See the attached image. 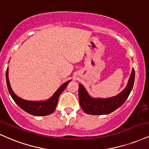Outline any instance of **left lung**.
Returning <instances> with one entry per match:
<instances>
[{"instance_id": "left-lung-1", "label": "left lung", "mask_w": 149, "mask_h": 149, "mask_svg": "<svg viewBox=\"0 0 149 149\" xmlns=\"http://www.w3.org/2000/svg\"><path fill=\"white\" fill-rule=\"evenodd\" d=\"M135 70L132 69L128 83L123 91L110 98H93L83 85L79 84L80 105L85 113L92 115L108 114L119 108L124 103L131 92L135 81Z\"/></svg>"}]
</instances>
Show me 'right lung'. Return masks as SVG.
<instances>
[{"label": "right lung", "instance_id": "right-lung-1", "mask_svg": "<svg viewBox=\"0 0 149 149\" xmlns=\"http://www.w3.org/2000/svg\"><path fill=\"white\" fill-rule=\"evenodd\" d=\"M8 71L9 69L8 68L6 71V82L8 89L10 93V96H12V99L14 102L21 107L25 112H28L32 115L34 116H46L51 114L54 112L58 102L59 96H60L61 93L65 89L68 84L71 80H68L66 82L62 84V85L57 89V90L53 94V96L47 100L44 101H27V100L23 99L17 96L12 90L11 85H10V80L8 78Z\"/></svg>", "mask_w": 149, "mask_h": 149}]
</instances>
